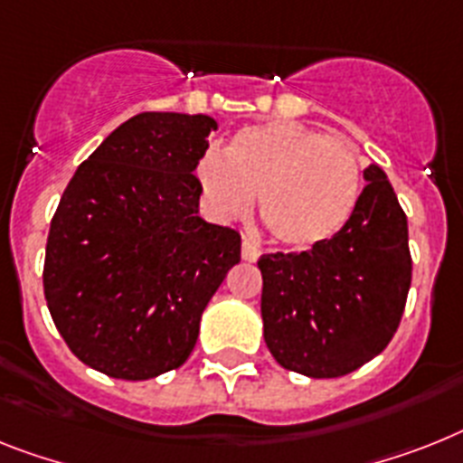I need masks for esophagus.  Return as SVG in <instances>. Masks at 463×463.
Listing matches in <instances>:
<instances>
[{"label": "esophagus", "mask_w": 463, "mask_h": 463, "mask_svg": "<svg viewBox=\"0 0 463 463\" xmlns=\"http://www.w3.org/2000/svg\"><path fill=\"white\" fill-rule=\"evenodd\" d=\"M260 253H262V250H260V246L258 243H253V241H243V246H241V258L243 260H248V262H255V260L260 258Z\"/></svg>", "instance_id": "esophagus-1"}]
</instances>
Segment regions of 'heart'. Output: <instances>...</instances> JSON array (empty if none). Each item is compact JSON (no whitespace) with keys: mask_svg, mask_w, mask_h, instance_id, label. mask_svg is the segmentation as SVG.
<instances>
[{"mask_svg":"<svg viewBox=\"0 0 463 463\" xmlns=\"http://www.w3.org/2000/svg\"><path fill=\"white\" fill-rule=\"evenodd\" d=\"M196 179L220 220L248 215L258 194L267 232L284 246L312 248L338 234L353 215L362 163L338 137L274 120L239 129L224 154L208 151Z\"/></svg>","mask_w":463,"mask_h":463,"instance_id":"b5f03b06","label":"heart"}]
</instances>
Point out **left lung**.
<instances>
[{
    "mask_svg": "<svg viewBox=\"0 0 463 463\" xmlns=\"http://www.w3.org/2000/svg\"><path fill=\"white\" fill-rule=\"evenodd\" d=\"M364 179L338 234L258 260L265 343L288 372L345 376L383 353L400 326L411 284L407 215L381 167H366Z\"/></svg>",
    "mask_w": 463,
    "mask_h": 463,
    "instance_id": "1",
    "label": "left lung"
}]
</instances>
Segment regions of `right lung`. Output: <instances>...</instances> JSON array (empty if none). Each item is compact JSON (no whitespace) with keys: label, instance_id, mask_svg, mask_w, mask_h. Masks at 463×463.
<instances>
[{"label":"right lung","instance_id":"right-lung-1","mask_svg":"<svg viewBox=\"0 0 463 463\" xmlns=\"http://www.w3.org/2000/svg\"><path fill=\"white\" fill-rule=\"evenodd\" d=\"M210 116L139 113L75 170L52 217L44 298L80 362L146 381L189 360L241 234L198 217Z\"/></svg>","mask_w":463,"mask_h":463}]
</instances>
